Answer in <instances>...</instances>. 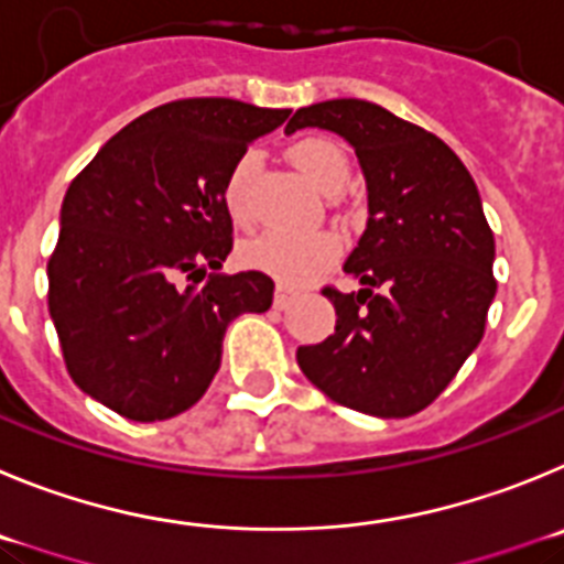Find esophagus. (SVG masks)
I'll list each match as a JSON object with an SVG mask.
<instances>
[{"instance_id": "obj_1", "label": "esophagus", "mask_w": 564, "mask_h": 564, "mask_svg": "<svg viewBox=\"0 0 564 564\" xmlns=\"http://www.w3.org/2000/svg\"><path fill=\"white\" fill-rule=\"evenodd\" d=\"M292 301H294V292H292V289H286V286H278V289H275V297H272V303H275V308H286Z\"/></svg>"}]
</instances>
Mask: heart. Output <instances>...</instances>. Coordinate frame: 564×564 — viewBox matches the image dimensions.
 <instances>
[{"label": "heart", "mask_w": 564, "mask_h": 564, "mask_svg": "<svg viewBox=\"0 0 564 564\" xmlns=\"http://www.w3.org/2000/svg\"><path fill=\"white\" fill-rule=\"evenodd\" d=\"M289 160L308 182L323 194H332L348 182L351 162L337 143L326 137H303L289 149ZM258 154L245 151L232 162L230 174L225 180V207L236 221L247 219V182L256 174ZM241 256L252 270L267 272L283 283L301 286L314 281L323 270H328L334 258L339 256V238L326 230H263L247 238Z\"/></svg>", "instance_id": "heart-1"}]
</instances>
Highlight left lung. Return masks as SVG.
Returning <instances> with one entry per match:
<instances>
[{
  "label": "left lung",
  "instance_id": "left-lung-1",
  "mask_svg": "<svg viewBox=\"0 0 564 564\" xmlns=\"http://www.w3.org/2000/svg\"><path fill=\"white\" fill-rule=\"evenodd\" d=\"M297 129L343 137L368 187V225L343 267L362 289H323L337 326L297 348V365L345 408L419 413L478 348L495 301V236L478 185L444 140L368 100L303 106L286 134Z\"/></svg>",
  "mask_w": 564,
  "mask_h": 564
}]
</instances>
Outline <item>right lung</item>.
<instances>
[{
	"instance_id": "add662e5",
	"label": "right lung",
	"mask_w": 564,
	"mask_h": 564,
	"mask_svg": "<svg viewBox=\"0 0 564 564\" xmlns=\"http://www.w3.org/2000/svg\"><path fill=\"white\" fill-rule=\"evenodd\" d=\"M286 118L232 98L174 100L75 176L47 301L69 377L95 402L131 421L185 413L219 370L227 326L272 306L270 275L221 272L232 250L221 194L232 162Z\"/></svg>"
}]
</instances>
